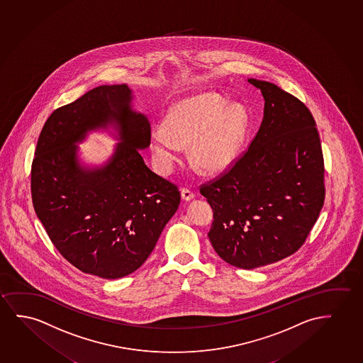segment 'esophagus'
I'll use <instances>...</instances> for the list:
<instances>
[{
  "mask_svg": "<svg viewBox=\"0 0 363 363\" xmlns=\"http://www.w3.org/2000/svg\"><path fill=\"white\" fill-rule=\"evenodd\" d=\"M194 193L190 191L189 189H186V188L182 189V199L184 200V201H190V200L194 199Z\"/></svg>",
  "mask_w": 363,
  "mask_h": 363,
  "instance_id": "1",
  "label": "esophagus"
}]
</instances>
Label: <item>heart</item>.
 <instances>
[{
  "mask_svg": "<svg viewBox=\"0 0 363 363\" xmlns=\"http://www.w3.org/2000/svg\"><path fill=\"white\" fill-rule=\"evenodd\" d=\"M247 116L215 93H201L175 103L163 121V130L149 137V149L159 173L169 174L189 145L195 168L208 174L229 169L245 143Z\"/></svg>",
  "mask_w": 363,
  "mask_h": 363,
  "instance_id": "1",
  "label": "heart"
}]
</instances>
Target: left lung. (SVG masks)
<instances>
[{
  "label": "left lung",
  "mask_w": 363,
  "mask_h": 363,
  "mask_svg": "<svg viewBox=\"0 0 363 363\" xmlns=\"http://www.w3.org/2000/svg\"><path fill=\"white\" fill-rule=\"evenodd\" d=\"M265 99L260 129L228 173L200 193L214 211L210 242L252 270L296 252L325 200L323 157L308 108L274 83L249 78Z\"/></svg>",
  "instance_id": "left-lung-1"
}]
</instances>
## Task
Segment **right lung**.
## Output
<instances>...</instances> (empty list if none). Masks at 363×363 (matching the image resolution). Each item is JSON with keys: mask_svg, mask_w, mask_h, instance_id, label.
<instances>
[{"mask_svg": "<svg viewBox=\"0 0 363 363\" xmlns=\"http://www.w3.org/2000/svg\"><path fill=\"white\" fill-rule=\"evenodd\" d=\"M127 84L99 86L52 113L32 163V201L53 245L78 270L114 280L143 265L180 204L175 185L153 173L139 150L150 124ZM113 128L119 140L102 166H87L77 144Z\"/></svg>", "mask_w": 363, "mask_h": 363, "instance_id": "obj_1", "label": "right lung"}]
</instances>
